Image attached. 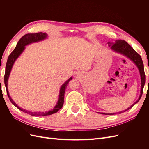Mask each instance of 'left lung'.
<instances>
[{
	"label": "left lung",
	"mask_w": 149,
	"mask_h": 149,
	"mask_svg": "<svg viewBox=\"0 0 149 149\" xmlns=\"http://www.w3.org/2000/svg\"><path fill=\"white\" fill-rule=\"evenodd\" d=\"M108 45H109V47H111V48L112 49H114V51L120 53L122 54H123L124 55H125L127 57L129 58L130 60H132L135 64L137 65L138 67V68L140 71V74H141V94H140V96L139 100L136 102H134L133 104L128 107L127 109H125L124 112L127 111L130 109V108L133 107L137 102H139L140 100V99L141 98L142 93H143V86L144 84H145L146 82V75L145 73H144V69H143V61L142 60V58L141 55H139L138 53H137L136 51L134 50L133 48L129 44H128L127 42L124 40H117L114 42H107ZM123 111L120 112L119 113H122ZM102 114H109V115H112L114 114L115 113L113 114H106V113H101Z\"/></svg>",
	"instance_id": "8db88e82"
}]
</instances>
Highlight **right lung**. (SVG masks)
<instances>
[{
  "label": "right lung",
  "instance_id": "add662e5",
  "mask_svg": "<svg viewBox=\"0 0 149 149\" xmlns=\"http://www.w3.org/2000/svg\"><path fill=\"white\" fill-rule=\"evenodd\" d=\"M47 34L45 33H42V32H38L35 33H28L24 35L20 40L18 42L17 45L15 49H13L12 52L10 54V55L8 56V60L7 61L6 67V72H5V75H4V83H5L6 88L7 90V96L9 98L10 101L14 105L15 107H17L18 109L21 110L22 111H24L25 113H27L31 116H48L51 115L54 113H56L58 111H59L61 108L62 107L64 103V97H65V89L67 87V85L68 83L72 79V78H70L68 80L65 82L61 86L60 88V96L59 99H58V101L56 104L55 107L53 108V110L49 111L48 112H30L29 111H26L25 109H22L20 107L18 106L15 102L13 101L11 97L9 96V94H8V89H7V82H8V76H9L10 73L11 69L12 68V66L13 65V63L15 62L17 58L19 56V55L21 54V53L24 51L25 49V46L26 45H29L31 43L33 42H37L40 40H42L47 37Z\"/></svg>",
  "mask_w": 149,
  "mask_h": 149
}]
</instances>
